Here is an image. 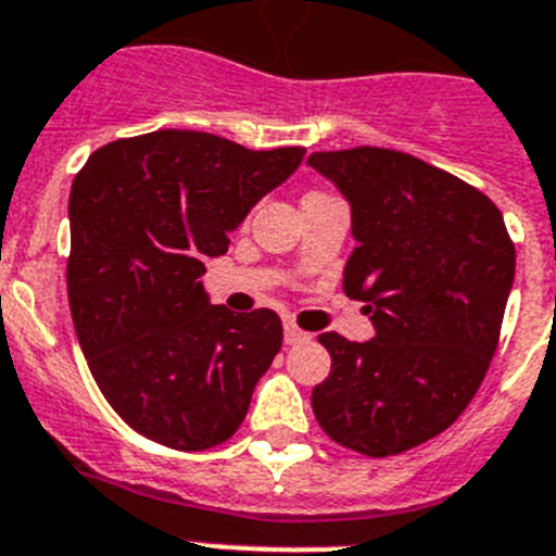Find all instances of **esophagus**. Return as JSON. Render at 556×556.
<instances>
[{
  "label": "esophagus",
  "instance_id": "obj_1",
  "mask_svg": "<svg viewBox=\"0 0 556 556\" xmlns=\"http://www.w3.org/2000/svg\"><path fill=\"white\" fill-rule=\"evenodd\" d=\"M309 334L302 332V329L296 327V324L290 321V318H285V343H290V346H296V343H304Z\"/></svg>",
  "mask_w": 556,
  "mask_h": 556
}]
</instances>
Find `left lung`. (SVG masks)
<instances>
[{"label":"left lung","instance_id":"obj_1","mask_svg":"<svg viewBox=\"0 0 556 556\" xmlns=\"http://www.w3.org/2000/svg\"><path fill=\"white\" fill-rule=\"evenodd\" d=\"M315 172L352 207L357 247L346 296L374 338L321 334L332 371L313 390L324 432L368 457L402 454L452 427L498 346L515 247L482 191L413 154L357 147L315 152Z\"/></svg>","mask_w":556,"mask_h":556}]
</instances>
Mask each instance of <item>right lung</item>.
<instances>
[{"label": "right lung", "instance_id": "add662e5", "mask_svg": "<svg viewBox=\"0 0 556 556\" xmlns=\"http://www.w3.org/2000/svg\"><path fill=\"white\" fill-rule=\"evenodd\" d=\"M302 147L193 129L97 149L68 199V304L102 396L143 438L202 452L235 434L282 346L274 309L229 313L199 277L229 232L296 172Z\"/></svg>", "mask_w": 556, "mask_h": 556}]
</instances>
